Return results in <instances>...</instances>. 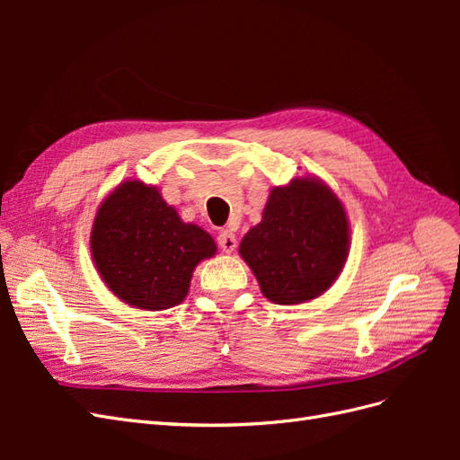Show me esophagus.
I'll use <instances>...</instances> for the list:
<instances>
[{
	"label": "esophagus",
	"instance_id": "1",
	"mask_svg": "<svg viewBox=\"0 0 460 460\" xmlns=\"http://www.w3.org/2000/svg\"><path fill=\"white\" fill-rule=\"evenodd\" d=\"M217 243L225 253H232L238 242H235V235L230 230H220L217 235Z\"/></svg>",
	"mask_w": 460,
	"mask_h": 460
}]
</instances>
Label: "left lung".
Segmentation results:
<instances>
[{
	"label": "left lung",
	"instance_id": "obj_1",
	"mask_svg": "<svg viewBox=\"0 0 460 460\" xmlns=\"http://www.w3.org/2000/svg\"><path fill=\"white\" fill-rule=\"evenodd\" d=\"M240 255L269 301L307 303L340 276L349 255V220L323 180L294 178L270 191L262 220L243 235Z\"/></svg>",
	"mask_w": 460,
	"mask_h": 460
}]
</instances>
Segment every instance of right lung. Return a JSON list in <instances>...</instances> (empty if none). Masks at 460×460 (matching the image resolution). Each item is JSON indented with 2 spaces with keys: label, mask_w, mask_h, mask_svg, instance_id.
Returning <instances> with one entry per match:
<instances>
[{
  "label": "right lung",
  "mask_w": 460,
  "mask_h": 460,
  "mask_svg": "<svg viewBox=\"0 0 460 460\" xmlns=\"http://www.w3.org/2000/svg\"><path fill=\"white\" fill-rule=\"evenodd\" d=\"M90 249L102 280L120 301L164 311L184 301L193 269L217 253V243L182 222L155 186L127 180L97 208Z\"/></svg>",
  "instance_id": "add662e5"
}]
</instances>
